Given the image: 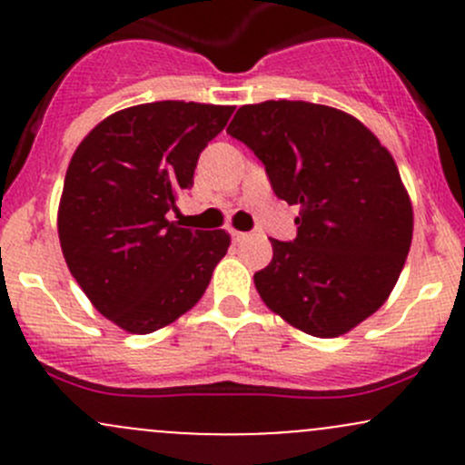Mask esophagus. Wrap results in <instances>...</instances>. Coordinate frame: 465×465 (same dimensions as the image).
Wrapping results in <instances>:
<instances>
[{
    "label": "esophagus",
    "mask_w": 465,
    "mask_h": 465,
    "mask_svg": "<svg viewBox=\"0 0 465 465\" xmlns=\"http://www.w3.org/2000/svg\"><path fill=\"white\" fill-rule=\"evenodd\" d=\"M232 238H233V242H242L247 238V233L245 232H236V229H232Z\"/></svg>",
    "instance_id": "esophagus-1"
}]
</instances>
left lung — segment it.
I'll return each instance as SVG.
<instances>
[{"mask_svg": "<svg viewBox=\"0 0 465 465\" xmlns=\"http://www.w3.org/2000/svg\"><path fill=\"white\" fill-rule=\"evenodd\" d=\"M227 133L254 150L297 238L254 274L272 312L315 337L349 332L387 302L414 232L391 153L355 116L306 101L242 105Z\"/></svg>", "mask_w": 465, "mask_h": 465, "instance_id": "obj_1", "label": "left lung"}]
</instances>
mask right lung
I'll use <instances>...</instances> for the list:
<instances>
[{
    "label": "right lung",
    "mask_w": 465,
    "mask_h": 465,
    "mask_svg": "<svg viewBox=\"0 0 465 465\" xmlns=\"http://www.w3.org/2000/svg\"><path fill=\"white\" fill-rule=\"evenodd\" d=\"M232 105L157 101L103 119L69 162L58 236L69 272L92 306L128 332L148 335L195 306L229 250L224 229L168 220L206 143Z\"/></svg>",
    "instance_id": "right-lung-1"
}]
</instances>
